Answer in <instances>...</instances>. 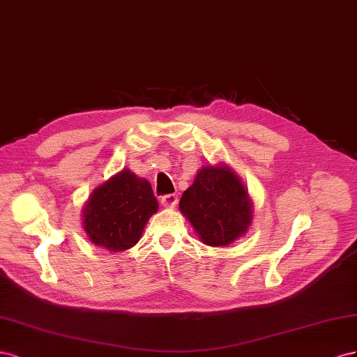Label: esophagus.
<instances>
[{
	"label": "esophagus",
	"instance_id": "34e87169",
	"mask_svg": "<svg viewBox=\"0 0 357 357\" xmlns=\"http://www.w3.org/2000/svg\"><path fill=\"white\" fill-rule=\"evenodd\" d=\"M161 203H162V206H166V208L176 206L178 196H176V195H166V196H162V197H161Z\"/></svg>",
	"mask_w": 357,
	"mask_h": 357
}]
</instances>
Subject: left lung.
<instances>
[{"label":"left lung","mask_w":357,"mask_h":357,"mask_svg":"<svg viewBox=\"0 0 357 357\" xmlns=\"http://www.w3.org/2000/svg\"><path fill=\"white\" fill-rule=\"evenodd\" d=\"M200 239L211 247H226L251 224V202L245 187L227 167L206 166L179 202Z\"/></svg>","instance_id":"1"}]
</instances>
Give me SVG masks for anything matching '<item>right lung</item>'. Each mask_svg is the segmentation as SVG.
<instances>
[{
	"label": "right lung",
	"mask_w": 357,
	"mask_h": 357,
	"mask_svg": "<svg viewBox=\"0 0 357 357\" xmlns=\"http://www.w3.org/2000/svg\"><path fill=\"white\" fill-rule=\"evenodd\" d=\"M157 209L149 182L122 170L91 195L84 209V229L96 245L126 251L136 245Z\"/></svg>",
	"instance_id": "obj_1"
}]
</instances>
